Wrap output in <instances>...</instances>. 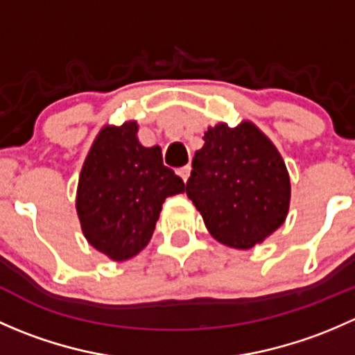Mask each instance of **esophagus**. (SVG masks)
<instances>
[{
  "mask_svg": "<svg viewBox=\"0 0 355 355\" xmlns=\"http://www.w3.org/2000/svg\"><path fill=\"white\" fill-rule=\"evenodd\" d=\"M177 173L180 175V177H182V180H184V182H187V180H189V177H191V164H185V166L178 168V171H177Z\"/></svg>",
  "mask_w": 355,
  "mask_h": 355,
  "instance_id": "obj_1",
  "label": "esophagus"
}]
</instances>
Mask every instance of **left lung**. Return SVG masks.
<instances>
[{"mask_svg":"<svg viewBox=\"0 0 355 355\" xmlns=\"http://www.w3.org/2000/svg\"><path fill=\"white\" fill-rule=\"evenodd\" d=\"M185 185L209 234L221 244L250 249L284 225L290 177L273 142L250 121L204 132Z\"/></svg>","mask_w":355,"mask_h":355,"instance_id":"8db88e82","label":"left lung"}]
</instances>
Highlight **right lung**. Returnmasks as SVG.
I'll use <instances>...</instances> for the list:
<instances>
[{"label":"right lung","mask_w":355,"mask_h":355,"mask_svg":"<svg viewBox=\"0 0 355 355\" xmlns=\"http://www.w3.org/2000/svg\"><path fill=\"white\" fill-rule=\"evenodd\" d=\"M137 130V121L101 128L78 177L75 206L84 237L113 261L137 256L151 241L164 199L185 191L163 164L159 146L144 148Z\"/></svg>","instance_id":"add662e5"}]
</instances>
